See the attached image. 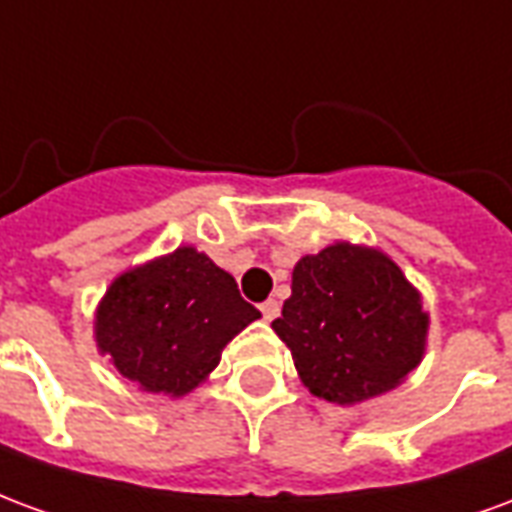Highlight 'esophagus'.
Segmentation results:
<instances>
[{
  "label": "esophagus",
  "instance_id": "1",
  "mask_svg": "<svg viewBox=\"0 0 512 512\" xmlns=\"http://www.w3.org/2000/svg\"><path fill=\"white\" fill-rule=\"evenodd\" d=\"M260 312H263V318H266V321H274V318L279 315V301L274 299L263 301V304H260Z\"/></svg>",
  "mask_w": 512,
  "mask_h": 512
}]
</instances>
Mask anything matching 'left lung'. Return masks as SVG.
Returning <instances> with one entry per match:
<instances>
[{"instance_id":"left-lung-1","label":"left lung","mask_w":512,"mask_h":512,"mask_svg":"<svg viewBox=\"0 0 512 512\" xmlns=\"http://www.w3.org/2000/svg\"><path fill=\"white\" fill-rule=\"evenodd\" d=\"M290 290L271 329L312 395L362 403L419 365L428 315L403 271L376 249L334 244L301 257Z\"/></svg>"}]
</instances>
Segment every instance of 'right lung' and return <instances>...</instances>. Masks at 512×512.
Returning a JSON list of instances; mask_svg holds the SVG:
<instances>
[{
  "label": "right lung",
  "instance_id": "1",
  "mask_svg": "<svg viewBox=\"0 0 512 512\" xmlns=\"http://www.w3.org/2000/svg\"><path fill=\"white\" fill-rule=\"evenodd\" d=\"M257 318L227 271L183 246L112 282L98 307L95 340L142 389L186 395Z\"/></svg>",
  "mask_w": 512,
  "mask_h": 512
}]
</instances>
